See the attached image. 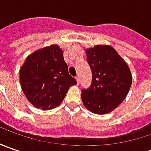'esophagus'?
<instances>
[{
  "instance_id": "esophagus-1",
  "label": "esophagus",
  "mask_w": 151,
  "mask_h": 151,
  "mask_svg": "<svg viewBox=\"0 0 151 151\" xmlns=\"http://www.w3.org/2000/svg\"><path fill=\"white\" fill-rule=\"evenodd\" d=\"M76 81H77V84H79V83H80V76H77L76 77Z\"/></svg>"
}]
</instances>
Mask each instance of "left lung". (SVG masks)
<instances>
[{
    "instance_id": "1",
    "label": "left lung",
    "mask_w": 151,
    "mask_h": 151,
    "mask_svg": "<svg viewBox=\"0 0 151 151\" xmlns=\"http://www.w3.org/2000/svg\"><path fill=\"white\" fill-rule=\"evenodd\" d=\"M86 53L92 80L90 87L81 91L82 102L91 113H110L128 95L132 84L130 70L110 45H96Z\"/></svg>"
}]
</instances>
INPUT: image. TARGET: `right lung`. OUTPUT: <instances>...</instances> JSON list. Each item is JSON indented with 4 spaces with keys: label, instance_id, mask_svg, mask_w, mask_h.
<instances>
[{
    "label": "right lung",
    "instance_id": "1",
    "mask_svg": "<svg viewBox=\"0 0 151 151\" xmlns=\"http://www.w3.org/2000/svg\"><path fill=\"white\" fill-rule=\"evenodd\" d=\"M63 51L53 44L28 55L20 69V82L27 99L34 107L49 110L58 107L76 80L68 72Z\"/></svg>",
    "mask_w": 151,
    "mask_h": 151
}]
</instances>
